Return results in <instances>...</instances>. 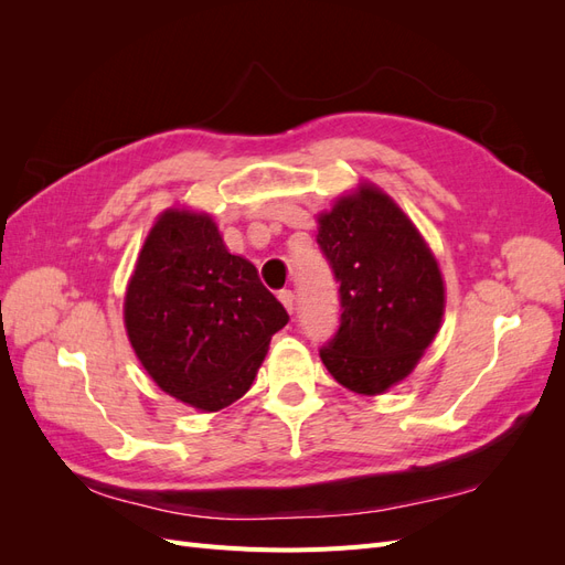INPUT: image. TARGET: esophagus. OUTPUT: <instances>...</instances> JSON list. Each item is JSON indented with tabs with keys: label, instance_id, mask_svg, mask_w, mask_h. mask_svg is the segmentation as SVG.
<instances>
[{
	"label": "esophagus",
	"instance_id": "esophagus-1",
	"mask_svg": "<svg viewBox=\"0 0 565 565\" xmlns=\"http://www.w3.org/2000/svg\"><path fill=\"white\" fill-rule=\"evenodd\" d=\"M278 297H280L282 306L287 309V313H295V292H292V289H282Z\"/></svg>",
	"mask_w": 565,
	"mask_h": 565
}]
</instances>
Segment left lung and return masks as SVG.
I'll use <instances>...</instances> for the list:
<instances>
[{
  "mask_svg": "<svg viewBox=\"0 0 565 565\" xmlns=\"http://www.w3.org/2000/svg\"><path fill=\"white\" fill-rule=\"evenodd\" d=\"M318 245L339 282V330L320 349L332 377L377 396L415 370L446 309L440 268L403 210L361 185L318 216Z\"/></svg>",
  "mask_w": 565,
  "mask_h": 565,
  "instance_id": "left-lung-1",
  "label": "left lung"
}]
</instances>
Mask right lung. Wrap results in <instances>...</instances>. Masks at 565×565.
<instances>
[{"label":"right lung","instance_id":"right-lung-1","mask_svg":"<svg viewBox=\"0 0 565 565\" xmlns=\"http://www.w3.org/2000/svg\"><path fill=\"white\" fill-rule=\"evenodd\" d=\"M285 306L221 241L210 214L167 210L125 297L131 349L164 393L216 413L249 391Z\"/></svg>","mask_w":565,"mask_h":565}]
</instances>
